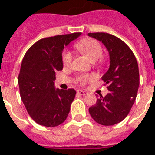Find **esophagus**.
<instances>
[{
    "mask_svg": "<svg viewBox=\"0 0 155 155\" xmlns=\"http://www.w3.org/2000/svg\"><path fill=\"white\" fill-rule=\"evenodd\" d=\"M78 94H79V95H81V96H85V95H87V94H88V92H87V91H82V90H79V91H78Z\"/></svg>",
    "mask_w": 155,
    "mask_h": 155,
    "instance_id": "esophagus-1",
    "label": "esophagus"
}]
</instances>
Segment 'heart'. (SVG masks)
Masks as SVG:
<instances>
[{"mask_svg":"<svg viewBox=\"0 0 155 155\" xmlns=\"http://www.w3.org/2000/svg\"><path fill=\"white\" fill-rule=\"evenodd\" d=\"M75 47L86 56L91 61H97L98 65H104L106 63L105 58H103V47L97 39L92 38H84L80 39L75 44ZM71 53L69 51H65L62 55V63L64 66L67 67L71 62ZM95 77L91 74L79 76L77 78V83L79 85H84L88 82L94 80Z\"/></svg>","mask_w":155,"mask_h":155,"instance_id":"b5f03b06","label":"heart"}]
</instances>
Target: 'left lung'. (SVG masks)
Segmentation results:
<instances>
[{
    "mask_svg": "<svg viewBox=\"0 0 155 155\" xmlns=\"http://www.w3.org/2000/svg\"><path fill=\"white\" fill-rule=\"evenodd\" d=\"M89 36L102 41L108 49L110 65L103 76L109 92L100 96L89 109L91 116L101 125L111 126L122 122L134 104L140 84L137 60L122 39L107 33H90Z\"/></svg>",
    "mask_w": 155,
    "mask_h": 155,
    "instance_id": "8db88e82",
    "label": "left lung"
}]
</instances>
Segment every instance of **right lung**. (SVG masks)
<instances>
[{
    "instance_id": "1",
    "label": "right lung",
    "mask_w": 155,
    "mask_h": 155,
    "mask_svg": "<svg viewBox=\"0 0 155 155\" xmlns=\"http://www.w3.org/2000/svg\"><path fill=\"white\" fill-rule=\"evenodd\" d=\"M81 33L56 35L34 43L22 59L18 77L20 94L29 116L39 125L56 127L68 116L74 89H55L57 71L63 69L64 47Z\"/></svg>"
}]
</instances>
